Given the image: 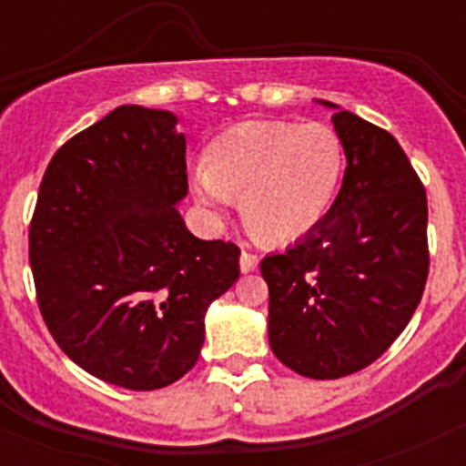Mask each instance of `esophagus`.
Here are the masks:
<instances>
[{
    "label": "esophagus",
    "mask_w": 466,
    "mask_h": 466,
    "mask_svg": "<svg viewBox=\"0 0 466 466\" xmlns=\"http://www.w3.org/2000/svg\"><path fill=\"white\" fill-rule=\"evenodd\" d=\"M257 266H258L257 254L245 252V249H242V254H240V270H242V273H252V270H257Z\"/></svg>",
    "instance_id": "obj_1"
}]
</instances>
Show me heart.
Wrapping results in <instances>:
<instances>
[{
  "mask_svg": "<svg viewBox=\"0 0 466 466\" xmlns=\"http://www.w3.org/2000/svg\"><path fill=\"white\" fill-rule=\"evenodd\" d=\"M345 149L324 123L247 121L209 147L208 167L193 172V196L214 219L242 200L249 228L291 242L317 228L339 196Z\"/></svg>",
  "mask_w": 466,
  "mask_h": 466,
  "instance_id": "obj_1",
  "label": "heart"
}]
</instances>
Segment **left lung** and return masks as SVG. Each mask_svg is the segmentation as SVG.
Instances as JSON below:
<instances>
[{
  "label": "left lung",
  "mask_w": 466,
  "mask_h": 466,
  "mask_svg": "<svg viewBox=\"0 0 466 466\" xmlns=\"http://www.w3.org/2000/svg\"><path fill=\"white\" fill-rule=\"evenodd\" d=\"M331 106L348 167L317 228L261 261L268 340L284 366L315 380L361 371L410 322L430 273L427 193L397 139Z\"/></svg>",
  "instance_id": "1"
}]
</instances>
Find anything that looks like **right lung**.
<instances>
[{"instance_id":"add662e5","label":"right lung","mask_w":466,"mask_h":466,"mask_svg":"<svg viewBox=\"0 0 466 466\" xmlns=\"http://www.w3.org/2000/svg\"><path fill=\"white\" fill-rule=\"evenodd\" d=\"M172 111L123 105L65 142L30 224L36 303L65 355L126 390L196 366L205 312L240 278L233 242L200 240L177 209L187 139Z\"/></svg>"}]
</instances>
